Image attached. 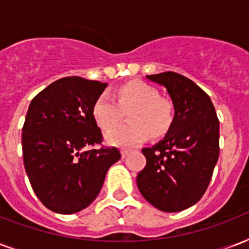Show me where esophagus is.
<instances>
[{"label":"esophagus","instance_id":"34e87169","mask_svg":"<svg viewBox=\"0 0 249 249\" xmlns=\"http://www.w3.org/2000/svg\"><path fill=\"white\" fill-rule=\"evenodd\" d=\"M129 152H130L129 148H123V150H121V156H123V158H126V156L129 155Z\"/></svg>","mask_w":249,"mask_h":249}]
</instances>
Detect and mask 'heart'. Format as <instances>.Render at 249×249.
<instances>
[{
    "instance_id": "heart-1",
    "label": "heart",
    "mask_w": 249,
    "mask_h": 249,
    "mask_svg": "<svg viewBox=\"0 0 249 249\" xmlns=\"http://www.w3.org/2000/svg\"><path fill=\"white\" fill-rule=\"evenodd\" d=\"M112 95L102 93L91 107V116L95 124L103 130H109L122 118L128 109V124L117 127L107 133L106 140L115 146H134L151 134L152 138H161L169 132L174 123L172 103L159 98V91L142 81H130Z\"/></svg>"
}]
</instances>
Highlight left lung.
I'll return each instance as SVG.
<instances>
[{
	"label": "left lung",
	"instance_id": "1",
	"mask_svg": "<svg viewBox=\"0 0 249 249\" xmlns=\"http://www.w3.org/2000/svg\"><path fill=\"white\" fill-rule=\"evenodd\" d=\"M147 79L165 86L176 115L165 138L142 150L146 166L137 185L155 208L179 212L200 200L211 182L220 155V121L208 94L185 76L168 71Z\"/></svg>",
	"mask_w": 249,
	"mask_h": 249
}]
</instances>
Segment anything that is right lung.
Returning <instances> with one entry per match:
<instances>
[{
	"instance_id": "right-lung-1",
	"label": "right lung",
	"mask_w": 249,
	"mask_h": 249,
	"mask_svg": "<svg viewBox=\"0 0 249 249\" xmlns=\"http://www.w3.org/2000/svg\"><path fill=\"white\" fill-rule=\"evenodd\" d=\"M106 86L63 77L29 105L21 133L23 161L33 191L53 212L71 214L86 208L101 191L109 166L121 158L119 148L102 143L91 116Z\"/></svg>"
}]
</instances>
